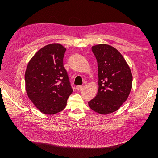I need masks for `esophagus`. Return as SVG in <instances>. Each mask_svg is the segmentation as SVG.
<instances>
[{
	"label": "esophagus",
	"mask_w": 158,
	"mask_h": 158,
	"mask_svg": "<svg viewBox=\"0 0 158 158\" xmlns=\"http://www.w3.org/2000/svg\"><path fill=\"white\" fill-rule=\"evenodd\" d=\"M83 85H77L76 86V89L77 90H79V89H82L83 88Z\"/></svg>",
	"instance_id": "1"
}]
</instances>
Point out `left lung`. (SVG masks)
Masks as SVG:
<instances>
[{"label":"left lung","mask_w":158,"mask_h":158,"mask_svg":"<svg viewBox=\"0 0 158 158\" xmlns=\"http://www.w3.org/2000/svg\"><path fill=\"white\" fill-rule=\"evenodd\" d=\"M92 50L98 62L99 88L88 104L94 111L106 115L116 111L127 100L132 89V75L115 48L100 44L93 46Z\"/></svg>","instance_id":"obj_1"}]
</instances>
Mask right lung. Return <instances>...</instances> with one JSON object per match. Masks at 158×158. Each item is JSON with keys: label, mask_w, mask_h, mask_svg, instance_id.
<instances>
[{"label": "right lung", "mask_w": 158, "mask_h": 158, "mask_svg": "<svg viewBox=\"0 0 158 158\" xmlns=\"http://www.w3.org/2000/svg\"><path fill=\"white\" fill-rule=\"evenodd\" d=\"M66 49L58 43L43 47L30 60L25 73L26 90L40 111L48 115L65 108L73 92L64 67Z\"/></svg>", "instance_id": "right-lung-1"}]
</instances>
